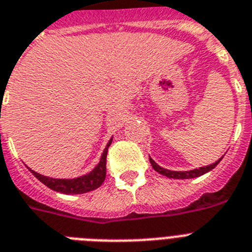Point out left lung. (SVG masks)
Masks as SVG:
<instances>
[{
    "mask_svg": "<svg viewBox=\"0 0 252 252\" xmlns=\"http://www.w3.org/2000/svg\"><path fill=\"white\" fill-rule=\"evenodd\" d=\"M223 157H224V156H223ZM223 157L218 159V161L214 162L213 165L203 166V167H198V168H193V170H188V171H172V170H167V168H163V167H161L158 163H156V162L153 161L151 157H149V162H151L152 167L155 168L156 171L159 172L161 175L167 176V178H171V179H193V178H198V176L203 175V174H206V172L211 171V170H213V168H215L216 166H218V163H219V162L223 159Z\"/></svg>",
    "mask_w": 252,
    "mask_h": 252,
    "instance_id": "obj_1",
    "label": "left lung"
}]
</instances>
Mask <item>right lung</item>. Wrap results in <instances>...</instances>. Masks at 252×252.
Returning <instances> with one entry per match:
<instances>
[{"mask_svg": "<svg viewBox=\"0 0 252 252\" xmlns=\"http://www.w3.org/2000/svg\"><path fill=\"white\" fill-rule=\"evenodd\" d=\"M113 138L108 141L107 147L104 149L103 155L100 157V161L95 167L91 170L90 172H87L85 175H81L78 178L73 179H55L50 178V176L41 175L38 172L33 171L32 168H29V171L32 172L33 175L38 179L39 182L49 187L50 189H53L55 192L64 193V194H82V193H87L94 189L99 188L103 184L104 179H105V174H107V153L109 145L112 144Z\"/></svg>", "mask_w": 252, "mask_h": 252, "instance_id": "1", "label": "right lung"}]
</instances>
